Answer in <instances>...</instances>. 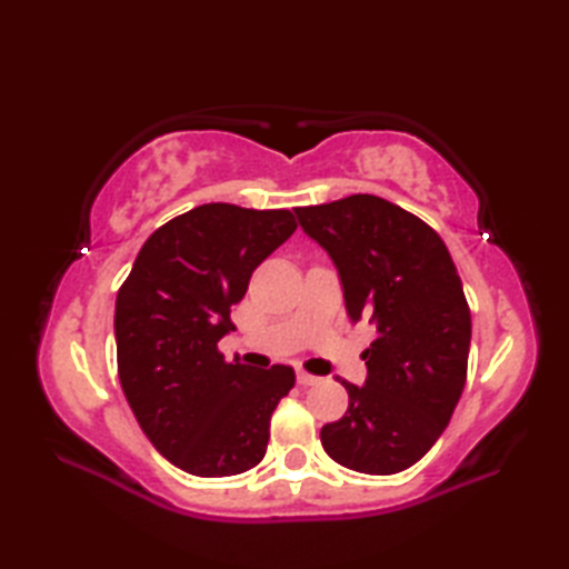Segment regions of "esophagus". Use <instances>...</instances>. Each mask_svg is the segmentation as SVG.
Returning a JSON list of instances; mask_svg holds the SVG:
<instances>
[{
    "mask_svg": "<svg viewBox=\"0 0 569 569\" xmlns=\"http://www.w3.org/2000/svg\"><path fill=\"white\" fill-rule=\"evenodd\" d=\"M296 377H298V383H300V386H316V383L320 381L318 377H312V373H308L306 369H298Z\"/></svg>",
    "mask_w": 569,
    "mask_h": 569,
    "instance_id": "1",
    "label": "esophagus"
}]
</instances>
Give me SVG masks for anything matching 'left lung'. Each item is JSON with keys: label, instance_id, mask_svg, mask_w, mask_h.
Wrapping results in <instances>:
<instances>
[{"label": "left lung", "instance_id": "1", "mask_svg": "<svg viewBox=\"0 0 569 569\" xmlns=\"http://www.w3.org/2000/svg\"><path fill=\"white\" fill-rule=\"evenodd\" d=\"M296 214L340 271L349 318L377 325L361 352L367 381H342L347 413L320 442L347 469L396 475L430 450L462 396L471 340L462 281L440 234L389 200L359 192Z\"/></svg>", "mask_w": 569, "mask_h": 569}]
</instances>
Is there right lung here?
<instances>
[{
  "instance_id": "1",
  "label": "right lung",
  "mask_w": 569,
  "mask_h": 569,
  "mask_svg": "<svg viewBox=\"0 0 569 569\" xmlns=\"http://www.w3.org/2000/svg\"><path fill=\"white\" fill-rule=\"evenodd\" d=\"M291 210L210 202L173 217L143 241L117 293L122 391L143 435L196 477L257 467L271 416L296 371L227 361L217 342L253 269L296 232Z\"/></svg>"
}]
</instances>
